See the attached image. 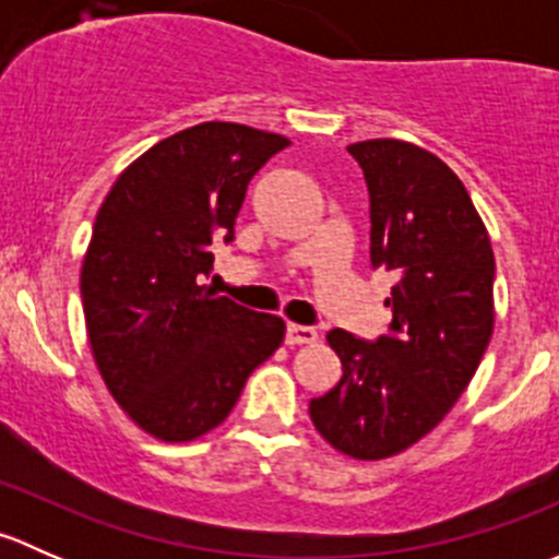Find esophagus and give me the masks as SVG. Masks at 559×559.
<instances>
[{
    "label": "esophagus",
    "instance_id": "obj_1",
    "mask_svg": "<svg viewBox=\"0 0 559 559\" xmlns=\"http://www.w3.org/2000/svg\"><path fill=\"white\" fill-rule=\"evenodd\" d=\"M319 332L306 324H286V346H306V343H316Z\"/></svg>",
    "mask_w": 559,
    "mask_h": 559
}]
</instances>
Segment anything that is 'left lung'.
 Listing matches in <instances>:
<instances>
[{
    "mask_svg": "<svg viewBox=\"0 0 559 559\" xmlns=\"http://www.w3.org/2000/svg\"><path fill=\"white\" fill-rule=\"evenodd\" d=\"M370 197V264L397 275L384 335L332 330L343 376L308 411L337 452L384 460L425 438L478 370L495 324V253L465 186L400 140L348 145Z\"/></svg>",
    "mask_w": 559,
    "mask_h": 559,
    "instance_id": "8db88e82",
    "label": "left lung"
}]
</instances>
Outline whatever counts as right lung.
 <instances>
[{
  "label": "right lung",
  "instance_id": "obj_1",
  "mask_svg": "<svg viewBox=\"0 0 559 559\" xmlns=\"http://www.w3.org/2000/svg\"><path fill=\"white\" fill-rule=\"evenodd\" d=\"M286 145L243 123H197L145 151L99 207L81 273L88 341L118 405L162 441L222 425L284 341L278 316L200 281L211 246L235 240L251 178Z\"/></svg>",
  "mask_w": 559,
  "mask_h": 559
}]
</instances>
